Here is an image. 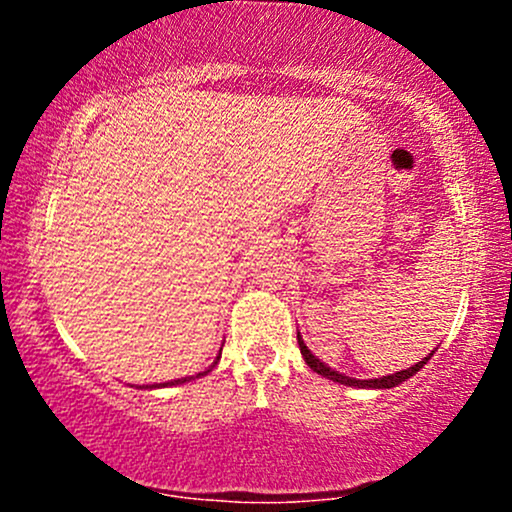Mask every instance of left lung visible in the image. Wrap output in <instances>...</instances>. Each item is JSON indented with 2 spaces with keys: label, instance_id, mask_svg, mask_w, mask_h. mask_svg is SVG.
<instances>
[{
  "label": "left lung",
  "instance_id": "1",
  "mask_svg": "<svg viewBox=\"0 0 512 512\" xmlns=\"http://www.w3.org/2000/svg\"><path fill=\"white\" fill-rule=\"evenodd\" d=\"M298 346H301V354H303V358H305V363H308V366H310V370H315V373H317V375H322V378L334 380V383H342V385H346V387H373V390H390V387L402 385L404 380H409V378H411V375L419 373V370L424 368V363H428V358L433 356V351H431V354H428L426 358H421L419 363H414V366H409L407 370H397V373L383 375V378L358 380V378H349V375L339 373V370L330 368V366H327V363H322L320 358H317V356L313 354V351H310L308 346H305L303 337H301V332H298Z\"/></svg>",
  "mask_w": 512,
  "mask_h": 512
}]
</instances>
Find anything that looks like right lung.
<instances>
[{
  "instance_id": "1",
  "label": "right lung",
  "mask_w": 512,
  "mask_h": 512,
  "mask_svg": "<svg viewBox=\"0 0 512 512\" xmlns=\"http://www.w3.org/2000/svg\"><path fill=\"white\" fill-rule=\"evenodd\" d=\"M219 358H221V351H219V356H216V361H214V363H211V366H209L207 370H202V373H197V375H187V378H178V380H170V383L146 385V390H149V387H173V385H182V383H190V380H195V378H202V375H207V373H211V370H214V366H216V363H219Z\"/></svg>"
}]
</instances>
